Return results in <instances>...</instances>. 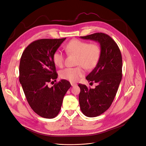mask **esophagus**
I'll return each instance as SVG.
<instances>
[{
	"label": "esophagus",
	"mask_w": 146,
	"mask_h": 146,
	"mask_svg": "<svg viewBox=\"0 0 146 146\" xmlns=\"http://www.w3.org/2000/svg\"><path fill=\"white\" fill-rule=\"evenodd\" d=\"M71 85L72 86H77V84L76 83H71Z\"/></svg>",
	"instance_id": "obj_1"
}]
</instances>
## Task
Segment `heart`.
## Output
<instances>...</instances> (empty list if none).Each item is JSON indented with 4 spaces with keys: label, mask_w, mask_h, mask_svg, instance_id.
Instances as JSON below:
<instances>
[{
    "label": "heart",
    "mask_w": 146,
    "mask_h": 146,
    "mask_svg": "<svg viewBox=\"0 0 146 146\" xmlns=\"http://www.w3.org/2000/svg\"><path fill=\"white\" fill-rule=\"evenodd\" d=\"M68 54L77 55L76 68H66L60 72L61 78L71 82H77L84 74L83 67L86 69L94 68L101 56V49L96 43L89 44L78 39H73L64 46ZM54 64L58 67H62L64 62V55L59 50L55 51L52 56Z\"/></svg>",
    "instance_id": "b5f03b06"
}]
</instances>
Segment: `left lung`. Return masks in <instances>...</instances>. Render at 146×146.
Wrapping results in <instances>:
<instances>
[{
    "label": "left lung",
    "instance_id": "left-lung-1",
    "mask_svg": "<svg viewBox=\"0 0 146 146\" xmlns=\"http://www.w3.org/2000/svg\"><path fill=\"white\" fill-rule=\"evenodd\" d=\"M83 39L98 42L101 56L96 68L86 77L97 84L95 88H88L79 84L78 100L82 112L87 117H96L107 111L111 105L122 80V58L120 49L108 35L97 33L80 36Z\"/></svg>",
    "mask_w": 146,
    "mask_h": 146
}]
</instances>
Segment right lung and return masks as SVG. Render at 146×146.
<instances>
[{
	"instance_id": "add662e5",
	"label": "right lung",
	"mask_w": 146,
	"mask_h": 146,
	"mask_svg": "<svg viewBox=\"0 0 146 146\" xmlns=\"http://www.w3.org/2000/svg\"><path fill=\"white\" fill-rule=\"evenodd\" d=\"M65 39L36 40L25 49L20 59L19 81L26 99L36 114L47 119L58 115L63 97L71 87L66 80H61L51 87L48 86L51 81L56 82L58 77L53 54Z\"/></svg>"
}]
</instances>
